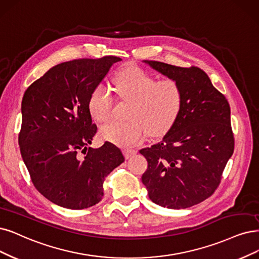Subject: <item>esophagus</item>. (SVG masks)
I'll list each match as a JSON object with an SVG mask.
<instances>
[{"instance_id": "34e87169", "label": "esophagus", "mask_w": 259, "mask_h": 259, "mask_svg": "<svg viewBox=\"0 0 259 259\" xmlns=\"http://www.w3.org/2000/svg\"><path fill=\"white\" fill-rule=\"evenodd\" d=\"M137 150L136 149H132V148H126L123 150V154H124V157H126L127 159L131 158L132 156H135L137 154Z\"/></svg>"}]
</instances>
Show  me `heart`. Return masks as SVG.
<instances>
[{
    "mask_svg": "<svg viewBox=\"0 0 259 259\" xmlns=\"http://www.w3.org/2000/svg\"><path fill=\"white\" fill-rule=\"evenodd\" d=\"M119 97L131 102L126 122L111 121L100 129V136L120 146L137 145L149 132L151 137L163 136L176 123L185 104L180 83L173 79H156L138 67L121 70L114 79ZM114 98L103 85L94 89L89 99V109L94 119L108 120Z\"/></svg>",
    "mask_w": 259,
    "mask_h": 259,
    "instance_id": "b5f03b06",
    "label": "heart"
}]
</instances>
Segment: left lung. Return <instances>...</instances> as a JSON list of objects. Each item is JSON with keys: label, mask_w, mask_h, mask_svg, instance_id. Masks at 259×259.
I'll return each instance as SVG.
<instances>
[{"label": "left lung", "mask_w": 259, "mask_h": 259, "mask_svg": "<svg viewBox=\"0 0 259 259\" xmlns=\"http://www.w3.org/2000/svg\"><path fill=\"white\" fill-rule=\"evenodd\" d=\"M180 83L183 112L161 142L140 150L148 162L142 183L155 204L185 209L213 194L234 152L231 108L205 71L144 61Z\"/></svg>", "instance_id": "left-lung-1"}]
</instances>
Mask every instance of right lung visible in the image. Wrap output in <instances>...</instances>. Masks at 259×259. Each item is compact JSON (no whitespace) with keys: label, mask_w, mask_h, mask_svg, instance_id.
Returning a JSON list of instances; mask_svg holds the SVG:
<instances>
[{"label":"right lung","mask_w":259,"mask_h":259,"mask_svg":"<svg viewBox=\"0 0 259 259\" xmlns=\"http://www.w3.org/2000/svg\"><path fill=\"white\" fill-rule=\"evenodd\" d=\"M117 56L61 63L25 91L19 146L32 183L50 202L68 209L98 204L103 181L124 161L110 142L90 145L97 132L89 99Z\"/></svg>","instance_id":"1"}]
</instances>
